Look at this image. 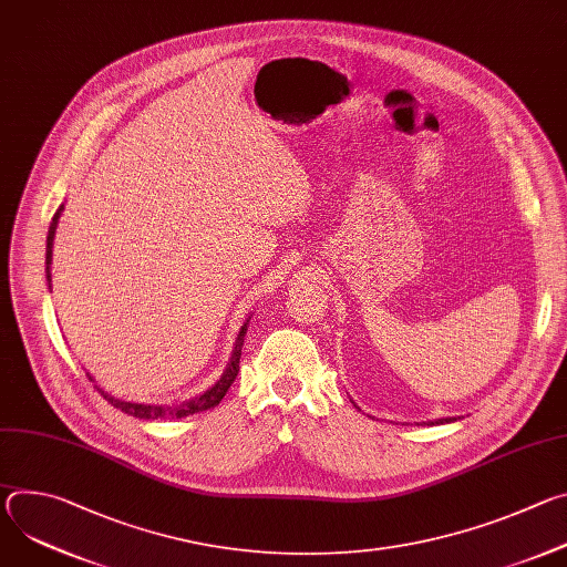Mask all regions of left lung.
Here are the masks:
<instances>
[{"instance_id": "8db88e82", "label": "left lung", "mask_w": 567, "mask_h": 567, "mask_svg": "<svg viewBox=\"0 0 567 567\" xmlns=\"http://www.w3.org/2000/svg\"><path fill=\"white\" fill-rule=\"evenodd\" d=\"M449 422H455V417H446V420H435L431 424H449Z\"/></svg>"}]
</instances>
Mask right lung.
<instances>
[{"label":"right lung","instance_id":"add662e5","mask_svg":"<svg viewBox=\"0 0 567 567\" xmlns=\"http://www.w3.org/2000/svg\"><path fill=\"white\" fill-rule=\"evenodd\" d=\"M64 210V204L55 210L53 219H51V226H49V235H47V285H49V291H51V262H53V239H55V228H58V219ZM249 320L251 316L245 320V326L239 328L237 332V339H235V348L230 352V359L221 372V377L208 388L204 390L202 394L197 396H190L182 403H138V401H125L121 396H114L110 394L107 390H103L101 385L99 392L112 403L114 409L132 415V417H138V420H182V417H188V415H195V413H202V411H208L213 406H217V403L224 399V394L228 392L230 383L235 381L237 377V370H239V357H241V346H245V337H247V330H249ZM92 379V377H90ZM94 381V379H92Z\"/></svg>","mask_w":567,"mask_h":567}]
</instances>
